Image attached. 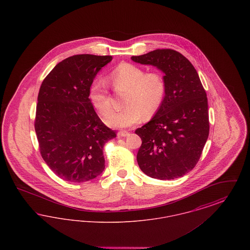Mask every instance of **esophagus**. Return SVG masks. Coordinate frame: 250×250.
<instances>
[{"label":"esophagus","mask_w":250,"mask_h":250,"mask_svg":"<svg viewBox=\"0 0 250 250\" xmlns=\"http://www.w3.org/2000/svg\"><path fill=\"white\" fill-rule=\"evenodd\" d=\"M129 135V133L127 131H120L117 134L118 138H123V137H127Z\"/></svg>","instance_id":"esophagus-1"}]
</instances>
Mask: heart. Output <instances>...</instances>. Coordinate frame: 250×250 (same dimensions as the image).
I'll list each match as a JSON object with an SVG mask.
<instances>
[{"label":"heart","instance_id":"obj_1","mask_svg":"<svg viewBox=\"0 0 250 250\" xmlns=\"http://www.w3.org/2000/svg\"><path fill=\"white\" fill-rule=\"evenodd\" d=\"M107 81L116 88L127 89L125 107L111 110L104 117L107 125L115 128H126L139 124L144 116L155 114L161 107L166 85L158 73H146L143 68L128 62H122L108 73ZM93 106L105 114L111 102L104 80H97L92 84L89 94Z\"/></svg>","mask_w":250,"mask_h":250}]
</instances>
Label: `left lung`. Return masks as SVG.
<instances>
[{"mask_svg":"<svg viewBox=\"0 0 250 250\" xmlns=\"http://www.w3.org/2000/svg\"><path fill=\"white\" fill-rule=\"evenodd\" d=\"M131 60L163 72L166 93L155 116L135 131L143 141L137 161L159 180L184 176L198 163L209 136L208 101L190 62L173 49H155Z\"/></svg>","mask_w":250,"mask_h":250,"instance_id":"1","label":"left lung"}]
</instances>
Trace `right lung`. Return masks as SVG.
Wrapping results in <instances>:
<instances>
[{"mask_svg":"<svg viewBox=\"0 0 250 250\" xmlns=\"http://www.w3.org/2000/svg\"><path fill=\"white\" fill-rule=\"evenodd\" d=\"M111 60L74 55L57 63L41 84L35 121L39 149L64 181H90L105 168L103 147L116 133L98 117L89 94L96 74Z\"/></svg>","mask_w":250,"mask_h":250,"instance_id":"add662e5","label":"right lung"}]
</instances>
